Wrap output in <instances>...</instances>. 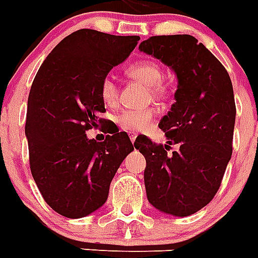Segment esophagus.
Here are the masks:
<instances>
[{
  "label": "esophagus",
  "instance_id": "obj_1",
  "mask_svg": "<svg viewBox=\"0 0 258 258\" xmlns=\"http://www.w3.org/2000/svg\"><path fill=\"white\" fill-rule=\"evenodd\" d=\"M129 137H131V141L132 144H133V142L136 141V139H137V135H136V133H129Z\"/></svg>",
  "mask_w": 258,
  "mask_h": 258
}]
</instances>
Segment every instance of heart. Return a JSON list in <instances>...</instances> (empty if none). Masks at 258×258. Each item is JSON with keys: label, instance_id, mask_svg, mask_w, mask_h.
Returning <instances> with one entry per match:
<instances>
[{"label": "heart", "instance_id": "obj_1", "mask_svg": "<svg viewBox=\"0 0 258 258\" xmlns=\"http://www.w3.org/2000/svg\"><path fill=\"white\" fill-rule=\"evenodd\" d=\"M129 76L145 84L150 88L152 93L160 94L162 92V71L160 65L153 61H141L135 63L127 71ZM100 93L102 100L106 105H114L118 100V88L112 77H105L101 82ZM156 116L154 109H126L118 113L116 117V122L119 127L127 132H140L149 126Z\"/></svg>", "mask_w": 258, "mask_h": 258}]
</instances>
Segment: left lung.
<instances>
[{"label": "left lung", "mask_w": 258, "mask_h": 258, "mask_svg": "<svg viewBox=\"0 0 258 258\" xmlns=\"http://www.w3.org/2000/svg\"><path fill=\"white\" fill-rule=\"evenodd\" d=\"M139 49L177 76L176 102L160 121L168 141L157 145L144 137L136 145L146 160V197L162 213L186 217L211 203L232 157L233 86L222 63L193 36H154ZM170 145L177 146L172 154Z\"/></svg>", "instance_id": "obj_1"}]
</instances>
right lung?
<instances>
[{
  "instance_id": "add662e5",
  "label": "right lung",
  "mask_w": 258,
  "mask_h": 258,
  "mask_svg": "<svg viewBox=\"0 0 258 258\" xmlns=\"http://www.w3.org/2000/svg\"><path fill=\"white\" fill-rule=\"evenodd\" d=\"M139 36L81 29L49 53L33 81L25 135L32 176L49 207L68 218L100 209L123 158L135 150L125 132L105 141L86 132L102 125L101 82L129 57Z\"/></svg>"
}]
</instances>
